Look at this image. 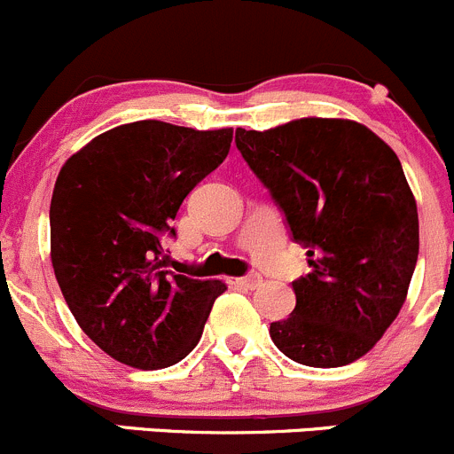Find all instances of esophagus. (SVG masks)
Segmentation results:
<instances>
[{
  "instance_id": "esophagus-1",
  "label": "esophagus",
  "mask_w": 454,
  "mask_h": 454,
  "mask_svg": "<svg viewBox=\"0 0 454 454\" xmlns=\"http://www.w3.org/2000/svg\"><path fill=\"white\" fill-rule=\"evenodd\" d=\"M229 285L233 286H242V289H258L262 285V278L258 273H249V276L242 278H229Z\"/></svg>"
}]
</instances>
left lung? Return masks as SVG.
<instances>
[{
  "label": "left lung",
  "instance_id": "1",
  "mask_svg": "<svg viewBox=\"0 0 454 454\" xmlns=\"http://www.w3.org/2000/svg\"><path fill=\"white\" fill-rule=\"evenodd\" d=\"M236 147L307 249L294 280L295 309L271 322L273 344L294 362L333 369L375 347L406 300L419 254L415 196L397 154L366 125L298 119Z\"/></svg>",
  "mask_w": 454,
  "mask_h": 454
}]
</instances>
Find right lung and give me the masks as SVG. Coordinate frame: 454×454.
<instances>
[{
    "label": "right lung",
    "instance_id": "right-lung-1",
    "mask_svg": "<svg viewBox=\"0 0 454 454\" xmlns=\"http://www.w3.org/2000/svg\"><path fill=\"white\" fill-rule=\"evenodd\" d=\"M231 128L119 125L66 160L51 200V258L83 333L134 369H165L203 335L221 280L165 271L185 196L227 159Z\"/></svg>",
    "mask_w": 454,
    "mask_h": 454
}]
</instances>
